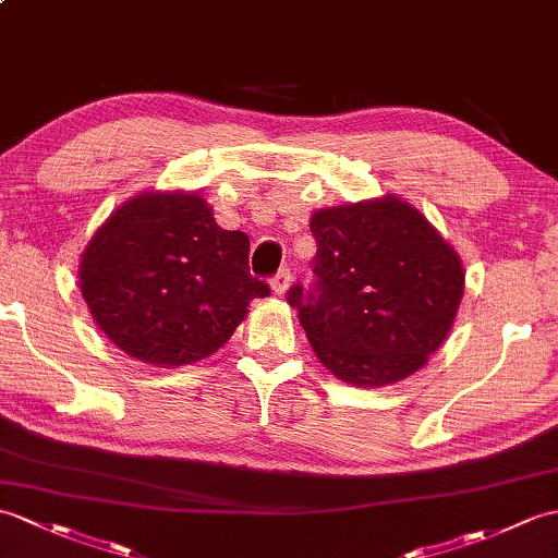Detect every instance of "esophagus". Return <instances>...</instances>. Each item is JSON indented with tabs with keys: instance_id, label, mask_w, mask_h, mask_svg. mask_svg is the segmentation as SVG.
I'll return each mask as SVG.
<instances>
[{
	"instance_id": "obj_1",
	"label": "esophagus",
	"mask_w": 558,
	"mask_h": 558,
	"mask_svg": "<svg viewBox=\"0 0 558 558\" xmlns=\"http://www.w3.org/2000/svg\"><path fill=\"white\" fill-rule=\"evenodd\" d=\"M290 282H292L290 268H280L278 274L274 276V280H270V290H274L276 294H284V292H288V288H290Z\"/></svg>"
}]
</instances>
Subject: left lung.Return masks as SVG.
I'll return each mask as SVG.
<instances>
[{"label": "left lung", "instance_id": "obj_1", "mask_svg": "<svg viewBox=\"0 0 558 558\" xmlns=\"http://www.w3.org/2000/svg\"><path fill=\"white\" fill-rule=\"evenodd\" d=\"M316 282L294 284L290 306L320 364L356 387H383L421 371L454 326L463 266L418 209L383 199L318 209Z\"/></svg>", "mask_w": 558, "mask_h": 558}]
</instances>
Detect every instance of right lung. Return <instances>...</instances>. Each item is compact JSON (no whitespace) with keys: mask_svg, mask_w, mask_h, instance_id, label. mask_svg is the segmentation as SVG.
<instances>
[{"mask_svg":"<svg viewBox=\"0 0 558 558\" xmlns=\"http://www.w3.org/2000/svg\"><path fill=\"white\" fill-rule=\"evenodd\" d=\"M81 292L99 330L137 361L211 356L247 316L264 280L250 238L223 230L197 192H142L116 209L81 258Z\"/></svg>","mask_w":558,"mask_h":558,"instance_id":"right-lung-1","label":"right lung"}]
</instances>
